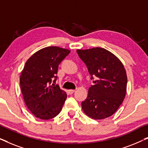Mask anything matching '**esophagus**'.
<instances>
[{
    "instance_id": "obj_1",
    "label": "esophagus",
    "mask_w": 148,
    "mask_h": 148,
    "mask_svg": "<svg viewBox=\"0 0 148 148\" xmlns=\"http://www.w3.org/2000/svg\"><path fill=\"white\" fill-rule=\"evenodd\" d=\"M75 90H69V93L70 94H72L75 92Z\"/></svg>"
}]
</instances>
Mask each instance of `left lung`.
Wrapping results in <instances>:
<instances>
[{
	"label": "left lung",
	"mask_w": 148,
	"mask_h": 148,
	"mask_svg": "<svg viewBox=\"0 0 148 148\" xmlns=\"http://www.w3.org/2000/svg\"><path fill=\"white\" fill-rule=\"evenodd\" d=\"M86 64L94 85L82 102L84 112L94 119H103L114 114L122 104L127 92V77L121 60L112 52L96 47L77 50Z\"/></svg>",
	"instance_id": "1"
}]
</instances>
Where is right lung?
Returning a JSON list of instances; mask_svg holds the SVG:
<instances>
[{"mask_svg": "<svg viewBox=\"0 0 148 148\" xmlns=\"http://www.w3.org/2000/svg\"><path fill=\"white\" fill-rule=\"evenodd\" d=\"M69 53V50L49 46L38 50L26 62L20 86L26 106L37 118L48 120L61 111L67 96L55 85L56 74L58 65Z\"/></svg>", "mask_w": 148, "mask_h": 148, "instance_id": "1", "label": "right lung"}]
</instances>
